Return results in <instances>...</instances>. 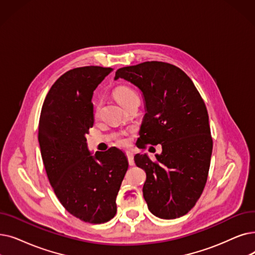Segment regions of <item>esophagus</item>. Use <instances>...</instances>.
<instances>
[{
  "label": "esophagus",
  "mask_w": 255,
  "mask_h": 255,
  "mask_svg": "<svg viewBox=\"0 0 255 255\" xmlns=\"http://www.w3.org/2000/svg\"><path fill=\"white\" fill-rule=\"evenodd\" d=\"M126 155H127V158H128V162L130 165H133L134 164V157H133V153H132L131 151H127L126 152Z\"/></svg>",
  "instance_id": "34e87169"
}]
</instances>
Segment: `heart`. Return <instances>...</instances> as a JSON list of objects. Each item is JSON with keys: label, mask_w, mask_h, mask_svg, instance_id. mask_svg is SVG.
<instances>
[{"label": "heart", "mask_w": 255, "mask_h": 255, "mask_svg": "<svg viewBox=\"0 0 255 255\" xmlns=\"http://www.w3.org/2000/svg\"><path fill=\"white\" fill-rule=\"evenodd\" d=\"M114 96L116 98V100L118 101V103L122 106H125L128 103H130L131 101L137 100V99H139L137 93L133 90V88L130 87V86H127V85L118 86L114 92ZM119 143H121V145H125L126 139L125 138H120Z\"/></svg>", "instance_id": "obj_1"}]
</instances>
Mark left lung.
<instances>
[{"label":"left lung","mask_w":255,"mask_h":255,"mask_svg":"<svg viewBox=\"0 0 255 255\" xmlns=\"http://www.w3.org/2000/svg\"><path fill=\"white\" fill-rule=\"evenodd\" d=\"M119 78L139 88L146 115L136 145L160 143L162 152L151 160L136 154L145 170L142 187L150 212L160 219L184 216L195 206L207 180L213 152L207 109L193 81L177 66L146 61L116 72Z\"/></svg>","instance_id":"1"}]
</instances>
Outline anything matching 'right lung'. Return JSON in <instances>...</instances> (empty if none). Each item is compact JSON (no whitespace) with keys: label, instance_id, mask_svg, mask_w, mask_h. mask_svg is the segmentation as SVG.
Returning a JSON list of instances; mask_svg holds the SVG:
<instances>
[{"label":"right lung","instance_id":"right-lung-1","mask_svg":"<svg viewBox=\"0 0 255 255\" xmlns=\"http://www.w3.org/2000/svg\"><path fill=\"white\" fill-rule=\"evenodd\" d=\"M113 69L83 66L64 73L42 104L38 141L49 181L63 207L92 224L117 214L116 199L128 169L113 147L92 154L85 135L94 125V91Z\"/></svg>","mask_w":255,"mask_h":255}]
</instances>
